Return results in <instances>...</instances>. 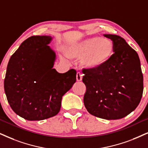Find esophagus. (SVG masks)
<instances>
[{"mask_svg": "<svg viewBox=\"0 0 148 148\" xmlns=\"http://www.w3.org/2000/svg\"><path fill=\"white\" fill-rule=\"evenodd\" d=\"M82 78H83V74H82L81 73L78 72L77 74H76V80H77V81H81Z\"/></svg>", "mask_w": 148, "mask_h": 148, "instance_id": "esophagus-1", "label": "esophagus"}]
</instances>
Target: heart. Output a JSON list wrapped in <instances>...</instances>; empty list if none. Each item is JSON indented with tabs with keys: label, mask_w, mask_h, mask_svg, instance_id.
I'll return each instance as SVG.
<instances>
[{
	"label": "heart",
	"mask_w": 148,
	"mask_h": 148,
	"mask_svg": "<svg viewBox=\"0 0 148 148\" xmlns=\"http://www.w3.org/2000/svg\"><path fill=\"white\" fill-rule=\"evenodd\" d=\"M66 55L71 59H81L84 67L97 69L105 65L114 52L111 40L99 37H91L70 43L65 48Z\"/></svg>",
	"instance_id": "obj_1"
}]
</instances>
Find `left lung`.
<instances>
[{
    "instance_id": "8db88e82",
    "label": "left lung",
    "mask_w": 148,
    "mask_h": 148,
    "mask_svg": "<svg viewBox=\"0 0 148 148\" xmlns=\"http://www.w3.org/2000/svg\"><path fill=\"white\" fill-rule=\"evenodd\" d=\"M113 41L114 53L97 69H83L86 86L84 104L91 115L105 119L126 117L139 105L143 91V76L138 54L124 39L105 34Z\"/></svg>"
}]
</instances>
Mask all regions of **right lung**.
Here are the masks:
<instances>
[{
    "instance_id": "right-lung-1",
    "label": "right lung",
    "mask_w": 148,
    "mask_h": 148,
    "mask_svg": "<svg viewBox=\"0 0 148 148\" xmlns=\"http://www.w3.org/2000/svg\"><path fill=\"white\" fill-rule=\"evenodd\" d=\"M50 36H31L22 43L7 65L4 89L12 110L29 121L57 115L62 97L76 82V72L61 74L52 68L55 52Z\"/></svg>"
}]
</instances>
